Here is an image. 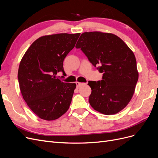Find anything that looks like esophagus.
Returning a JSON list of instances; mask_svg holds the SVG:
<instances>
[{
  "instance_id": "obj_1",
  "label": "esophagus",
  "mask_w": 158,
  "mask_h": 158,
  "mask_svg": "<svg viewBox=\"0 0 158 158\" xmlns=\"http://www.w3.org/2000/svg\"><path fill=\"white\" fill-rule=\"evenodd\" d=\"M76 86H77V87L78 88V87L81 86V85H84V84H84V83H80V82H76Z\"/></svg>"
}]
</instances>
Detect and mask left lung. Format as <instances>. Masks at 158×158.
Instances as JSON below:
<instances>
[{"label": "left lung", "mask_w": 158, "mask_h": 158, "mask_svg": "<svg viewBox=\"0 0 158 158\" xmlns=\"http://www.w3.org/2000/svg\"><path fill=\"white\" fill-rule=\"evenodd\" d=\"M76 48L103 73L102 80L88 82L90 106L107 115L121 111L131 101L138 80L133 52L118 36L99 31L83 33Z\"/></svg>", "instance_id": "1"}]
</instances>
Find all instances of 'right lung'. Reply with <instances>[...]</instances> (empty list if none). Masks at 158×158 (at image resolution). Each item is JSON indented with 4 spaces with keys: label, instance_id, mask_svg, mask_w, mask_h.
I'll return each instance as SVG.
<instances>
[{
    "label": "right lung",
    "instance_id": "right-lung-1",
    "mask_svg": "<svg viewBox=\"0 0 158 158\" xmlns=\"http://www.w3.org/2000/svg\"><path fill=\"white\" fill-rule=\"evenodd\" d=\"M80 35L59 33L41 37L21 60L18 79L22 95L28 107L42 119L55 120L70 107L76 85L64 83L56 76L60 72L64 73V59Z\"/></svg>",
    "mask_w": 158,
    "mask_h": 158
}]
</instances>
